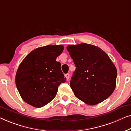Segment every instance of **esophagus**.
<instances>
[{"label": "esophagus", "instance_id": "1", "mask_svg": "<svg viewBox=\"0 0 131 131\" xmlns=\"http://www.w3.org/2000/svg\"><path fill=\"white\" fill-rule=\"evenodd\" d=\"M65 77H66V80H69V77H70V75H69V73H66V74H65Z\"/></svg>", "mask_w": 131, "mask_h": 131}]
</instances>
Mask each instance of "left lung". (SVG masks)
<instances>
[{
	"mask_svg": "<svg viewBox=\"0 0 131 131\" xmlns=\"http://www.w3.org/2000/svg\"><path fill=\"white\" fill-rule=\"evenodd\" d=\"M76 69L70 86L78 99L88 105L106 100L116 87L117 70L108 55L99 47L86 43L66 47Z\"/></svg>",
	"mask_w": 131,
	"mask_h": 131,
	"instance_id": "1",
	"label": "left lung"
}]
</instances>
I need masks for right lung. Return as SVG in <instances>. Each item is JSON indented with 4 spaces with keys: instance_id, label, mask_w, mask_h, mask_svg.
I'll use <instances>...</instances> for the list:
<instances>
[{
    "instance_id": "right-lung-1",
    "label": "right lung",
    "mask_w": 131,
    "mask_h": 131,
    "mask_svg": "<svg viewBox=\"0 0 131 131\" xmlns=\"http://www.w3.org/2000/svg\"><path fill=\"white\" fill-rule=\"evenodd\" d=\"M62 45H47L31 51L20 64L15 83L24 102L35 107L45 106L56 97L59 85L66 78L57 57Z\"/></svg>"
}]
</instances>
